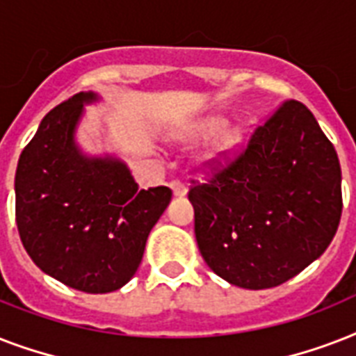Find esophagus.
<instances>
[{"mask_svg":"<svg viewBox=\"0 0 356 356\" xmlns=\"http://www.w3.org/2000/svg\"><path fill=\"white\" fill-rule=\"evenodd\" d=\"M170 188L173 190V195H177V197H183V195L186 194V186H184L183 181H179V179H175V181L170 183Z\"/></svg>","mask_w":356,"mask_h":356,"instance_id":"obj_1","label":"esophagus"}]
</instances>
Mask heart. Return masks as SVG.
<instances>
[{
	"label": "heart",
	"mask_w": 356,
	"mask_h": 356,
	"mask_svg": "<svg viewBox=\"0 0 356 356\" xmlns=\"http://www.w3.org/2000/svg\"><path fill=\"white\" fill-rule=\"evenodd\" d=\"M223 127H225V120L220 118V116H209V118H203L200 120V122H195L194 125L190 127L188 138H207V136H211V134L219 133ZM240 140H242V134H240L238 129H224L222 133L218 134L216 140L212 142L211 149L207 151L205 156H203L205 166H211V164L218 162L225 155H229L231 151L236 149V145L240 144Z\"/></svg>",
	"instance_id": "1"
}]
</instances>
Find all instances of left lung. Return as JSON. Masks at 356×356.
<instances>
[{
  "label": "left lung",
  "instance_id": "obj_1",
  "mask_svg": "<svg viewBox=\"0 0 356 356\" xmlns=\"http://www.w3.org/2000/svg\"><path fill=\"white\" fill-rule=\"evenodd\" d=\"M209 183L192 181L194 231L216 275L248 290L279 286L323 254L342 216L337 149L288 99Z\"/></svg>",
  "mask_w": 356,
  "mask_h": 356
}]
</instances>
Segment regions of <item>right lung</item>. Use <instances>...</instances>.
Wrapping results in <instances>:
<instances>
[{
  "label": "right lung",
  "mask_w": 356,
  "mask_h": 356,
  "mask_svg": "<svg viewBox=\"0 0 356 356\" xmlns=\"http://www.w3.org/2000/svg\"><path fill=\"white\" fill-rule=\"evenodd\" d=\"M92 102L94 92H79L57 105L24 147L14 179L16 225L44 273L81 292L107 293L136 273L172 190H138L125 162L79 149L75 127Z\"/></svg>",
  "instance_id": "add662e5"
}]
</instances>
